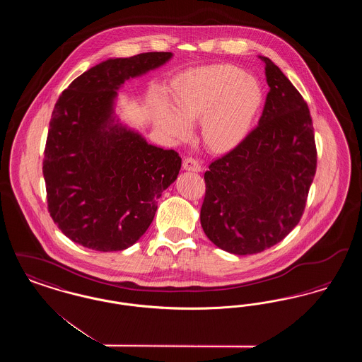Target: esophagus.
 <instances>
[{
    "label": "esophagus",
    "mask_w": 362,
    "mask_h": 362,
    "mask_svg": "<svg viewBox=\"0 0 362 362\" xmlns=\"http://www.w3.org/2000/svg\"><path fill=\"white\" fill-rule=\"evenodd\" d=\"M183 168L186 171H192V173H201L202 171V165L199 164V161H197L192 157H186L183 160Z\"/></svg>",
    "instance_id": "esophagus-1"
}]
</instances>
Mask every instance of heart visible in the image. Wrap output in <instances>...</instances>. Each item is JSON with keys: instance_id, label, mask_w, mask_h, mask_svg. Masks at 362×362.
<instances>
[{"instance_id": "b5f03b06", "label": "heart", "mask_w": 362, "mask_h": 362, "mask_svg": "<svg viewBox=\"0 0 362 362\" xmlns=\"http://www.w3.org/2000/svg\"><path fill=\"white\" fill-rule=\"evenodd\" d=\"M260 103L257 81L230 65L198 70L182 80L175 92L176 112L160 104L157 124L173 137L189 134L187 123L204 121L202 133L210 148L230 146L247 132Z\"/></svg>"}]
</instances>
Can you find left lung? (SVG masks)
Listing matches in <instances>:
<instances>
[{"label": "left lung", "mask_w": 362, "mask_h": 362, "mask_svg": "<svg viewBox=\"0 0 362 362\" xmlns=\"http://www.w3.org/2000/svg\"><path fill=\"white\" fill-rule=\"evenodd\" d=\"M270 90L259 123L210 163L201 225L226 252L251 255L285 239L304 213L317 152L310 108L267 57Z\"/></svg>", "instance_id": "1"}]
</instances>
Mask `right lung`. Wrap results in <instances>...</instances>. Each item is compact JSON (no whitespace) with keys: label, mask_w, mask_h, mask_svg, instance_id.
Wrapping results in <instances>:
<instances>
[{"label":"right lung","mask_w":362,"mask_h":362,"mask_svg":"<svg viewBox=\"0 0 362 362\" xmlns=\"http://www.w3.org/2000/svg\"><path fill=\"white\" fill-rule=\"evenodd\" d=\"M171 52H142L102 62L58 98L45 148L43 176L52 221L70 240L95 251L133 245L155 218L182 158L114 123L117 89L165 64Z\"/></svg>","instance_id":"add662e5"}]
</instances>
